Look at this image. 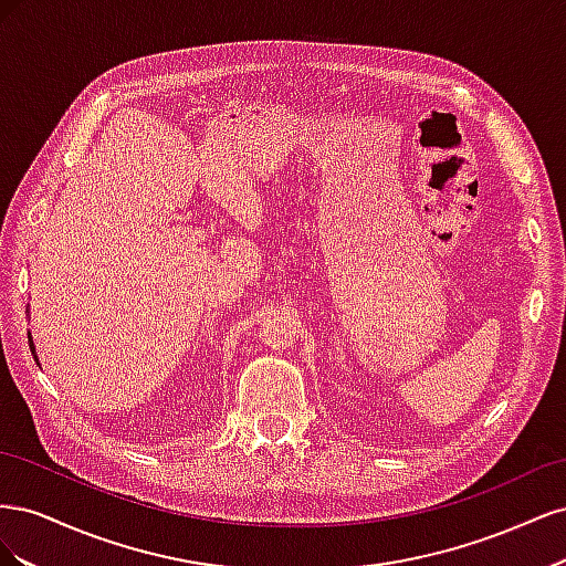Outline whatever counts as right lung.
<instances>
[{
  "label": "right lung",
  "mask_w": 566,
  "mask_h": 566,
  "mask_svg": "<svg viewBox=\"0 0 566 566\" xmlns=\"http://www.w3.org/2000/svg\"><path fill=\"white\" fill-rule=\"evenodd\" d=\"M28 335H30V333H28ZM28 339H30V349H32V354H35V345H32V337H28ZM35 361L40 364V358H38V354H35Z\"/></svg>",
  "instance_id": "add662e5"
}]
</instances>
